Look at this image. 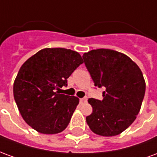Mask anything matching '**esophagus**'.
<instances>
[{"label":"esophagus","instance_id":"34e87169","mask_svg":"<svg viewBox=\"0 0 157 157\" xmlns=\"http://www.w3.org/2000/svg\"><path fill=\"white\" fill-rule=\"evenodd\" d=\"M87 101V98H83L80 99V102L81 103H84V102H86Z\"/></svg>","mask_w":157,"mask_h":157}]
</instances>
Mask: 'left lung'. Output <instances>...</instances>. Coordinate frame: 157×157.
I'll return each instance as SVG.
<instances>
[{"mask_svg":"<svg viewBox=\"0 0 157 157\" xmlns=\"http://www.w3.org/2000/svg\"><path fill=\"white\" fill-rule=\"evenodd\" d=\"M82 57L94 85L106 89L102 100L88 99L93 110L86 118L89 128L102 136L119 135L141 108L145 92L141 71L128 56L113 49H92Z\"/></svg>","mask_w":157,"mask_h":157,"instance_id":"left-lung-1","label":"left lung"}]
</instances>
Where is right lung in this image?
<instances>
[{"instance_id": "add662e5", "label": "right lung", "mask_w": 157, "mask_h": 157, "mask_svg": "<svg viewBox=\"0 0 157 157\" xmlns=\"http://www.w3.org/2000/svg\"><path fill=\"white\" fill-rule=\"evenodd\" d=\"M83 63L78 52L64 48H43L21 66L13 95L24 121L45 135L60 133L79 103L75 96L59 94L67 78Z\"/></svg>"}]
</instances>
